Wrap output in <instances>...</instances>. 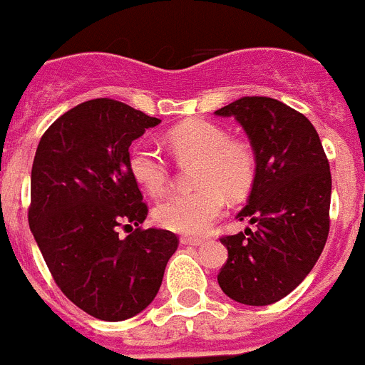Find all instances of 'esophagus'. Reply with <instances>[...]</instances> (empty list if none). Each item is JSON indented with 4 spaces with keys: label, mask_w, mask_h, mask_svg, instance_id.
<instances>
[{
    "label": "esophagus",
    "mask_w": 365,
    "mask_h": 365,
    "mask_svg": "<svg viewBox=\"0 0 365 365\" xmlns=\"http://www.w3.org/2000/svg\"><path fill=\"white\" fill-rule=\"evenodd\" d=\"M180 243L199 247V245L205 243V240H202V237H192V235H182V237H180Z\"/></svg>",
    "instance_id": "esophagus-1"
}]
</instances>
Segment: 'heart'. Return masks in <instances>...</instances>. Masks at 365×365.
<instances>
[{"instance_id": "obj_1", "label": "heart", "mask_w": 365, "mask_h": 365, "mask_svg": "<svg viewBox=\"0 0 365 365\" xmlns=\"http://www.w3.org/2000/svg\"><path fill=\"white\" fill-rule=\"evenodd\" d=\"M168 143L179 160H199L195 192L168 195L155 208L160 227L186 235H201L232 201L247 197L256 179V157L243 140L230 138L222 125L193 118L175 125ZM130 172L151 195H160L170 182V164L159 148L137 143L130 150Z\"/></svg>"}]
</instances>
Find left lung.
I'll use <instances>...</instances> for the list:
<instances>
[{"label": "left lung", "instance_id": "obj_1", "mask_svg": "<svg viewBox=\"0 0 365 365\" xmlns=\"http://www.w3.org/2000/svg\"><path fill=\"white\" fill-rule=\"evenodd\" d=\"M215 115L243 125L256 157V179L237 219L256 222L257 230L221 237L228 259L219 287L245 305H270L294 291L324 250L329 160L309 118L279 100L243 96Z\"/></svg>", "mask_w": 365, "mask_h": 365}]
</instances>
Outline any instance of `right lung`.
<instances>
[{
    "label": "right lung",
    "mask_w": 365,
    "mask_h": 365,
    "mask_svg": "<svg viewBox=\"0 0 365 365\" xmlns=\"http://www.w3.org/2000/svg\"><path fill=\"white\" fill-rule=\"evenodd\" d=\"M160 120L95 98L63 113L38 144L29 227L56 285L98 320H128L153 302L179 240L135 229L148 205L130 172V146ZM134 231L120 240L118 227Z\"/></svg>",
    "instance_id": "1"
}]
</instances>
